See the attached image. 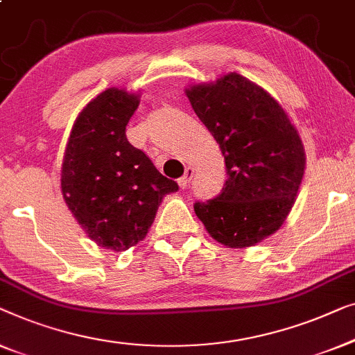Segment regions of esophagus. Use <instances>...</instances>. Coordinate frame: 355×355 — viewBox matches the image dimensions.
I'll use <instances>...</instances> for the list:
<instances>
[{
    "instance_id": "esophagus-1",
    "label": "esophagus",
    "mask_w": 355,
    "mask_h": 355,
    "mask_svg": "<svg viewBox=\"0 0 355 355\" xmlns=\"http://www.w3.org/2000/svg\"><path fill=\"white\" fill-rule=\"evenodd\" d=\"M193 175H194V171L191 167H188L187 171H184V175L178 180L180 189H187L189 187V183H191V180H193Z\"/></svg>"
}]
</instances>
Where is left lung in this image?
Returning <instances> with one entry per match:
<instances>
[{"label": "left lung", "mask_w": 355, "mask_h": 355, "mask_svg": "<svg viewBox=\"0 0 355 355\" xmlns=\"http://www.w3.org/2000/svg\"><path fill=\"white\" fill-rule=\"evenodd\" d=\"M225 159L217 198L194 204L207 233L223 246H256L286 220L306 171L296 127L270 93L236 72L184 89Z\"/></svg>", "instance_id": "obj_1"}]
</instances>
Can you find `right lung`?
<instances>
[{
    "mask_svg": "<svg viewBox=\"0 0 355 355\" xmlns=\"http://www.w3.org/2000/svg\"><path fill=\"white\" fill-rule=\"evenodd\" d=\"M138 93L107 88L78 114L61 167V191L78 225L98 246L127 251L143 241L159 204L178 184L128 143Z\"/></svg>",
    "mask_w": 355,
    "mask_h": 355,
    "instance_id": "add662e5",
    "label": "right lung"
}]
</instances>
